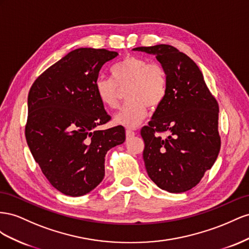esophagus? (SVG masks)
Masks as SVG:
<instances>
[{
    "instance_id": "34e87169",
    "label": "esophagus",
    "mask_w": 249,
    "mask_h": 249,
    "mask_svg": "<svg viewBox=\"0 0 249 249\" xmlns=\"http://www.w3.org/2000/svg\"><path fill=\"white\" fill-rule=\"evenodd\" d=\"M134 133H136V132H134L132 129H129V128L126 129V137H127V139L133 137Z\"/></svg>"
}]
</instances>
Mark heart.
I'll list each match as a JSON object with an SVG mask.
<instances>
[{
	"label": "heart",
	"instance_id": "heart-1",
	"mask_svg": "<svg viewBox=\"0 0 249 249\" xmlns=\"http://www.w3.org/2000/svg\"><path fill=\"white\" fill-rule=\"evenodd\" d=\"M111 78L98 77L95 91L99 101L108 109L119 107L121 89H126L128 99L115 116V123L136 127L148 113V105L156 108L167 94V77L158 62H150L140 56H126L110 68Z\"/></svg>",
	"mask_w": 249,
	"mask_h": 249
}]
</instances>
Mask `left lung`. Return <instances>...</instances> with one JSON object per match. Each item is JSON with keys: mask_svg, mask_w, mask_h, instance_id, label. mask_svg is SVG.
<instances>
[{"mask_svg": "<svg viewBox=\"0 0 249 249\" xmlns=\"http://www.w3.org/2000/svg\"><path fill=\"white\" fill-rule=\"evenodd\" d=\"M133 50L155 55L167 77L164 101L141 130L147 173L159 188L182 193L197 186L217 160L221 146L218 102L199 68L176 48L156 45Z\"/></svg>", "mask_w": 249, "mask_h": 249, "instance_id": "obj_1", "label": "left lung"}]
</instances>
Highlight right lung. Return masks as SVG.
<instances>
[{
	"label": "right lung",
	"mask_w": 249,
	"mask_h": 249,
	"mask_svg": "<svg viewBox=\"0 0 249 249\" xmlns=\"http://www.w3.org/2000/svg\"><path fill=\"white\" fill-rule=\"evenodd\" d=\"M118 55L76 49L39 75L28 95L27 144L46 178L65 195L94 190L104 177L106 153L125 141L123 126L98 129L110 116L96 95L95 81L104 63Z\"/></svg>",
	"instance_id": "1"
}]
</instances>
